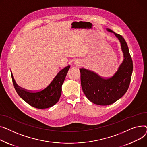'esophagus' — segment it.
<instances>
[{
	"mask_svg": "<svg viewBox=\"0 0 147 147\" xmlns=\"http://www.w3.org/2000/svg\"><path fill=\"white\" fill-rule=\"evenodd\" d=\"M75 65L78 66H80V62H75Z\"/></svg>",
	"mask_w": 147,
	"mask_h": 147,
	"instance_id": "obj_1",
	"label": "esophagus"
}]
</instances>
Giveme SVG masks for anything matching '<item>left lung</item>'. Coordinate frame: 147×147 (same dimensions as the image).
I'll return each instance as SVG.
<instances>
[{"label":"left lung","instance_id":"obj_1","mask_svg":"<svg viewBox=\"0 0 147 147\" xmlns=\"http://www.w3.org/2000/svg\"><path fill=\"white\" fill-rule=\"evenodd\" d=\"M118 38L123 53V60L115 74L108 78H103L95 72L81 68V82L84 94L91 102L101 106L113 104L122 97L130 84L133 71V62L128 46L122 36L109 28Z\"/></svg>","mask_w":147,"mask_h":147}]
</instances>
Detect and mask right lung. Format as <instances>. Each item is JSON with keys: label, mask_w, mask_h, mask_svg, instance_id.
<instances>
[{"label": "right lung", "mask_w": 147, "mask_h": 147, "mask_svg": "<svg viewBox=\"0 0 147 147\" xmlns=\"http://www.w3.org/2000/svg\"><path fill=\"white\" fill-rule=\"evenodd\" d=\"M67 66L60 71L46 88L38 92H30L16 84L12 74L14 88L19 96L30 106L37 109H46L54 106L58 102L62 94V86L69 69Z\"/></svg>", "instance_id": "add662e5"}]
</instances>
